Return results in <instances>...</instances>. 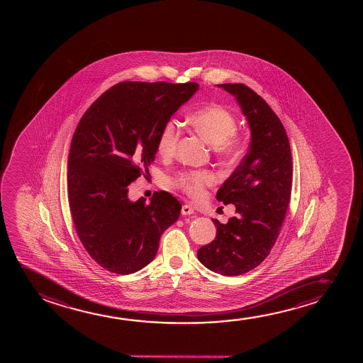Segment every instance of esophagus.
I'll list each match as a JSON object with an SVG mask.
<instances>
[{"mask_svg": "<svg viewBox=\"0 0 363 363\" xmlns=\"http://www.w3.org/2000/svg\"><path fill=\"white\" fill-rule=\"evenodd\" d=\"M181 213L184 214V216H191V214L194 213V209L189 204H184L182 209H181Z\"/></svg>", "mask_w": 363, "mask_h": 363, "instance_id": "34e87169", "label": "esophagus"}]
</instances>
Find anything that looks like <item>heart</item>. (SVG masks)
Instances as JSON below:
<instances>
[{
  "label": "heart",
  "instance_id": "obj_1",
  "mask_svg": "<svg viewBox=\"0 0 363 363\" xmlns=\"http://www.w3.org/2000/svg\"><path fill=\"white\" fill-rule=\"evenodd\" d=\"M189 124L214 147V152L225 162H235L243 154V141L237 134V119L227 108L209 104L189 115ZM179 130L174 120L166 121L157 136V151L162 156H172L179 143ZM213 174L206 169H184L169 179L191 199H202L207 187L213 186Z\"/></svg>",
  "mask_w": 363,
  "mask_h": 363
}]
</instances>
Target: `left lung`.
Masks as SVG:
<instances>
[{"instance_id": "obj_1", "label": "left lung", "mask_w": 363, "mask_h": 363, "mask_svg": "<svg viewBox=\"0 0 363 363\" xmlns=\"http://www.w3.org/2000/svg\"><path fill=\"white\" fill-rule=\"evenodd\" d=\"M234 95L248 120V152L217 192V199L235 206V217L219 223L217 235L197 257L206 268L237 277L258 267L278 239L286 214L293 162L288 135L267 101L244 84H219Z\"/></svg>"}]
</instances>
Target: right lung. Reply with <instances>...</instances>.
Here are the masks:
<instances>
[{
    "label": "right lung",
    "instance_id": "right-lung-1",
    "mask_svg": "<svg viewBox=\"0 0 363 363\" xmlns=\"http://www.w3.org/2000/svg\"><path fill=\"white\" fill-rule=\"evenodd\" d=\"M199 89L194 82H121L82 116L70 144L68 199L85 250L111 273L133 274L154 260L181 203L160 191L131 202L129 184L149 172L162 125Z\"/></svg>",
    "mask_w": 363,
    "mask_h": 363
}]
</instances>
